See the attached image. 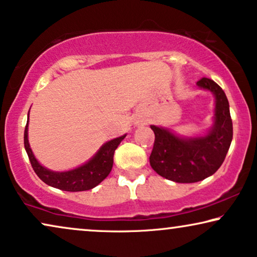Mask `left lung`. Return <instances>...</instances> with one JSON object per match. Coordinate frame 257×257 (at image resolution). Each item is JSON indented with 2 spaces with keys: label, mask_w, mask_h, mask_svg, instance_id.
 Segmentation results:
<instances>
[{
  "label": "left lung",
  "mask_w": 257,
  "mask_h": 257,
  "mask_svg": "<svg viewBox=\"0 0 257 257\" xmlns=\"http://www.w3.org/2000/svg\"><path fill=\"white\" fill-rule=\"evenodd\" d=\"M196 85L215 96V122L206 137L182 139L166 128L152 125L154 145L150 164L168 180L191 184L215 173L222 165L233 139L229 103L223 90L214 80L203 77Z\"/></svg>",
  "instance_id": "left-lung-1"
}]
</instances>
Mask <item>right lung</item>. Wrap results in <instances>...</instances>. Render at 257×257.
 <instances>
[{
  "label": "right lung",
  "instance_id": "obj_1",
  "mask_svg": "<svg viewBox=\"0 0 257 257\" xmlns=\"http://www.w3.org/2000/svg\"><path fill=\"white\" fill-rule=\"evenodd\" d=\"M28 121L26 130H24V147H26L28 157H29L30 164L34 168L35 173L47 185L68 192L89 191V189L99 185L110 174L112 165H113L114 151L121 140L126 137L121 136L119 138L110 140V142L104 144L89 163L76 168V170L68 172H52L41 166L36 158L34 157L33 152H31L29 142H28Z\"/></svg>",
  "mask_w": 257,
  "mask_h": 257
}]
</instances>
